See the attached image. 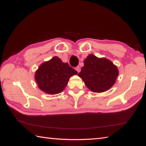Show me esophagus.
Returning <instances> with one entry per match:
<instances>
[{
    "instance_id": "34e87169",
    "label": "esophagus",
    "mask_w": 146,
    "mask_h": 146,
    "mask_svg": "<svg viewBox=\"0 0 146 146\" xmlns=\"http://www.w3.org/2000/svg\"><path fill=\"white\" fill-rule=\"evenodd\" d=\"M75 70L77 71L78 73H79L80 71V66H77V67H76Z\"/></svg>"
}]
</instances>
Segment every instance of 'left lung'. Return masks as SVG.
<instances>
[{"mask_svg":"<svg viewBox=\"0 0 146 146\" xmlns=\"http://www.w3.org/2000/svg\"><path fill=\"white\" fill-rule=\"evenodd\" d=\"M84 64V65L78 75L91 91L104 92L114 85L118 75V70L111 61L89 55Z\"/></svg>","mask_w":146,"mask_h":146,"instance_id":"1","label":"left lung"}]
</instances>
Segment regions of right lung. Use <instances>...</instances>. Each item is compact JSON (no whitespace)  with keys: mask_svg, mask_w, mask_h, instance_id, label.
I'll use <instances>...</instances> for the list:
<instances>
[{"mask_svg":"<svg viewBox=\"0 0 146 146\" xmlns=\"http://www.w3.org/2000/svg\"><path fill=\"white\" fill-rule=\"evenodd\" d=\"M77 73L68 63H64L58 56H54L39 66L35 79L40 90L50 95H55L62 92L71 76Z\"/></svg>","mask_w":146,"mask_h":146,"instance_id":"right-lung-1","label":"right lung"}]
</instances>
